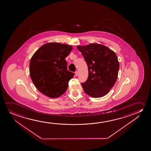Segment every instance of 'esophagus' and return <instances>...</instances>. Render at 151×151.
I'll return each mask as SVG.
<instances>
[{"label":"esophagus","mask_w":151,"mask_h":151,"mask_svg":"<svg viewBox=\"0 0 151 151\" xmlns=\"http://www.w3.org/2000/svg\"><path fill=\"white\" fill-rule=\"evenodd\" d=\"M75 76H78V73L77 71H76V72H75Z\"/></svg>","instance_id":"34e87169"}]
</instances>
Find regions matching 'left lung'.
<instances>
[{
    "instance_id": "obj_1",
    "label": "left lung",
    "mask_w": 151,
    "mask_h": 151,
    "mask_svg": "<svg viewBox=\"0 0 151 151\" xmlns=\"http://www.w3.org/2000/svg\"><path fill=\"white\" fill-rule=\"evenodd\" d=\"M77 48L88 65V78L81 84L85 93L94 98L107 95L118 77L119 64L116 54L97 43L77 46Z\"/></svg>"
}]
</instances>
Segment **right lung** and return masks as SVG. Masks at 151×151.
<instances>
[{"mask_svg": "<svg viewBox=\"0 0 151 151\" xmlns=\"http://www.w3.org/2000/svg\"><path fill=\"white\" fill-rule=\"evenodd\" d=\"M72 45L52 42L43 45L30 62V75L38 91L49 97L56 98L67 91L74 73L67 69L66 57Z\"/></svg>", "mask_w": 151, "mask_h": 151, "instance_id": "right-lung-1", "label": "right lung"}]
</instances>
